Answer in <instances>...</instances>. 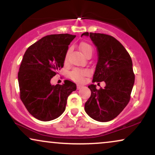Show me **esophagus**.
<instances>
[{
    "instance_id": "esophagus-1",
    "label": "esophagus",
    "mask_w": 155,
    "mask_h": 155,
    "mask_svg": "<svg viewBox=\"0 0 155 155\" xmlns=\"http://www.w3.org/2000/svg\"><path fill=\"white\" fill-rule=\"evenodd\" d=\"M83 87H84L83 84H77V89H78V90H80V89L82 88Z\"/></svg>"
}]
</instances>
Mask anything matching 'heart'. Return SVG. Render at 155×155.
I'll return each mask as SVG.
<instances>
[{"mask_svg": "<svg viewBox=\"0 0 155 155\" xmlns=\"http://www.w3.org/2000/svg\"><path fill=\"white\" fill-rule=\"evenodd\" d=\"M80 49L85 56L89 54V53L92 52V48L91 47V46L89 45V44L87 43L80 44ZM68 53H67L66 58L68 56ZM89 74H90V71H89L87 69L75 68L71 72V73H70V77H71L72 79L77 80V81H82V80H84V78L85 77V76L88 75Z\"/></svg>", "mask_w": 155, "mask_h": 155, "instance_id": "obj_1", "label": "heart"}]
</instances>
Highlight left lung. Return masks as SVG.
Returning a JSON list of instances; mask_svg holds the SVG:
<instances>
[{
    "mask_svg": "<svg viewBox=\"0 0 155 155\" xmlns=\"http://www.w3.org/2000/svg\"><path fill=\"white\" fill-rule=\"evenodd\" d=\"M82 36L90 37L97 51L98 60L92 82L104 81L106 84L99 90L96 84L88 86L91 96L84 104V111L97 121H109L130 101L135 82L132 60L124 46L111 36L88 32Z\"/></svg>",
    "mask_w": 155,
    "mask_h": 155,
    "instance_id": "obj_1",
    "label": "left lung"
}]
</instances>
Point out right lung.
Masks as SVG:
<instances>
[{
  "mask_svg": "<svg viewBox=\"0 0 155 155\" xmlns=\"http://www.w3.org/2000/svg\"><path fill=\"white\" fill-rule=\"evenodd\" d=\"M75 37L68 34L46 36L25 51L18 73L20 99L31 115L42 121L59 117L76 84L65 80L51 84V78L63 67L68 45Z\"/></svg>",
  "mask_w": 155,
  "mask_h": 155,
  "instance_id": "right-lung-1",
  "label": "right lung"
}]
</instances>
